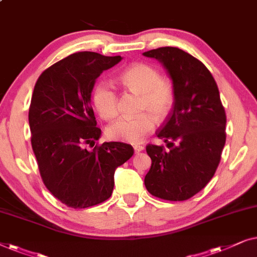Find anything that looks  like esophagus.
I'll list each match as a JSON object with an SVG mask.
<instances>
[{
	"instance_id": "esophagus-1",
	"label": "esophagus",
	"mask_w": 257,
	"mask_h": 257,
	"mask_svg": "<svg viewBox=\"0 0 257 257\" xmlns=\"http://www.w3.org/2000/svg\"><path fill=\"white\" fill-rule=\"evenodd\" d=\"M134 150H135L136 154H139L142 150H144V146H141V144H135V146H134Z\"/></svg>"
}]
</instances>
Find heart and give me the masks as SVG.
<instances>
[{
	"instance_id": "b5f03b06",
	"label": "heart",
	"mask_w": 257,
	"mask_h": 257,
	"mask_svg": "<svg viewBox=\"0 0 257 257\" xmlns=\"http://www.w3.org/2000/svg\"><path fill=\"white\" fill-rule=\"evenodd\" d=\"M117 81L128 91L139 94L140 110H149L156 120H163L171 110L175 91L168 80L162 79L156 67L146 63L133 64L117 75ZM116 94L108 82L100 81L94 86L92 103L104 120L116 116ZM151 114L142 113L134 117L118 118L107 128V136L121 142H141L155 128V119Z\"/></svg>"
}]
</instances>
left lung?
I'll use <instances>...</instances> for the list:
<instances>
[{
	"mask_svg": "<svg viewBox=\"0 0 257 257\" xmlns=\"http://www.w3.org/2000/svg\"><path fill=\"white\" fill-rule=\"evenodd\" d=\"M163 65L172 80L175 101L156 135L170 150L148 144L151 168L144 185L153 196L183 201L212 179L226 142V113L218 86L207 67L172 46L143 53Z\"/></svg>",
	"mask_w": 257,
	"mask_h": 257,
	"instance_id": "obj_1",
	"label": "left lung"
}]
</instances>
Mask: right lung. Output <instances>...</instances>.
I'll return each instance as SVG.
<instances>
[{"label": "right lung", "mask_w": 257, "mask_h": 257, "mask_svg": "<svg viewBox=\"0 0 257 257\" xmlns=\"http://www.w3.org/2000/svg\"><path fill=\"white\" fill-rule=\"evenodd\" d=\"M121 56L77 52L53 64L36 82L29 109L31 146L46 189L68 207L86 208L111 196L117 166L134 155L130 144L100 139L91 106L95 80Z\"/></svg>", "instance_id": "add662e5"}]
</instances>
